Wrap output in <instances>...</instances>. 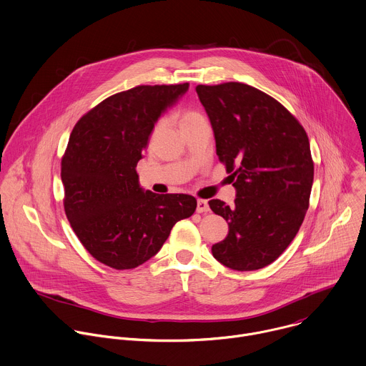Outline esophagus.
<instances>
[{"label":"esophagus","instance_id":"esophagus-1","mask_svg":"<svg viewBox=\"0 0 366 366\" xmlns=\"http://www.w3.org/2000/svg\"><path fill=\"white\" fill-rule=\"evenodd\" d=\"M199 213H207L210 210L209 207V203L207 200H203V199H199L197 200V209H196Z\"/></svg>","mask_w":366,"mask_h":366}]
</instances>
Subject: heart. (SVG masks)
<instances>
[{
	"label": "heart",
	"instance_id": "obj_1",
	"mask_svg": "<svg viewBox=\"0 0 366 366\" xmlns=\"http://www.w3.org/2000/svg\"><path fill=\"white\" fill-rule=\"evenodd\" d=\"M204 120V116L199 112V110H194V109H184L180 112V127H184L187 124H192V123H196V122H203ZM162 129V123H157L156 127H154V134Z\"/></svg>",
	"mask_w": 366,
	"mask_h": 366
}]
</instances>
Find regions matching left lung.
<instances>
[{"label": "left lung", "mask_w": 366, "mask_h": 366, "mask_svg": "<svg viewBox=\"0 0 366 366\" xmlns=\"http://www.w3.org/2000/svg\"><path fill=\"white\" fill-rule=\"evenodd\" d=\"M216 140L219 160L232 173L233 206L213 199L210 209L229 222L212 246L233 270L274 262L295 239L309 207L313 162L306 132L274 99L242 83L197 86Z\"/></svg>", "instance_id": "left-lung-1"}]
</instances>
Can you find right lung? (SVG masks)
Instances as JSON below:
<instances>
[{"mask_svg":"<svg viewBox=\"0 0 366 366\" xmlns=\"http://www.w3.org/2000/svg\"><path fill=\"white\" fill-rule=\"evenodd\" d=\"M189 90L139 86L117 93L74 126L61 162L67 219L89 253L113 269L153 257L173 226L190 217V194H156L140 186L136 166L162 114Z\"/></svg>","mask_w":366,"mask_h":366,"instance_id":"right-lung-1","label":"right lung"}]
</instances>
